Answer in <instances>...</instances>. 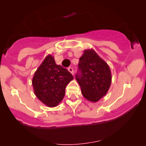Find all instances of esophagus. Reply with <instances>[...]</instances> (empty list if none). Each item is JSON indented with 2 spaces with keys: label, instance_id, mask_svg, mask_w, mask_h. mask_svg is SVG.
<instances>
[{
  "label": "esophagus",
  "instance_id": "esophagus-1",
  "mask_svg": "<svg viewBox=\"0 0 146 146\" xmlns=\"http://www.w3.org/2000/svg\"><path fill=\"white\" fill-rule=\"evenodd\" d=\"M68 71L70 72L71 74L73 75V73H74V70H73V68L72 67H69L68 68Z\"/></svg>",
  "mask_w": 146,
  "mask_h": 146
}]
</instances>
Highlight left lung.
Instances as JSON below:
<instances>
[{"label": "left lung", "mask_w": 146, "mask_h": 146, "mask_svg": "<svg viewBox=\"0 0 146 146\" xmlns=\"http://www.w3.org/2000/svg\"><path fill=\"white\" fill-rule=\"evenodd\" d=\"M76 78L81 88L82 96L88 101L97 102L108 92L111 73L108 64L90 48L85 50L80 58Z\"/></svg>", "instance_id": "8db88e82"}]
</instances>
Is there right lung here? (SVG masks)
<instances>
[{
    "mask_svg": "<svg viewBox=\"0 0 146 146\" xmlns=\"http://www.w3.org/2000/svg\"><path fill=\"white\" fill-rule=\"evenodd\" d=\"M73 79L66 68L56 64L54 56H47L32 78L36 98L48 107H56L64 99L65 89Z\"/></svg>",
    "mask_w": 146,
    "mask_h": 146,
    "instance_id": "1",
    "label": "right lung"
}]
</instances>
